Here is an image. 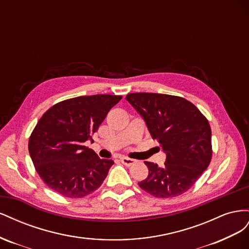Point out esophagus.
I'll use <instances>...</instances> for the list:
<instances>
[{
	"mask_svg": "<svg viewBox=\"0 0 249 249\" xmlns=\"http://www.w3.org/2000/svg\"><path fill=\"white\" fill-rule=\"evenodd\" d=\"M119 160L123 164H124L125 166H132V165L136 162V160L131 159V158H127V157H120Z\"/></svg>",
	"mask_w": 249,
	"mask_h": 249,
	"instance_id": "esophagus-1",
	"label": "esophagus"
}]
</instances>
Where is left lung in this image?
<instances>
[{"instance_id": "1", "label": "left lung", "mask_w": 249, "mask_h": 249, "mask_svg": "<svg viewBox=\"0 0 249 249\" xmlns=\"http://www.w3.org/2000/svg\"><path fill=\"white\" fill-rule=\"evenodd\" d=\"M160 143L166 160L162 167L145 161L148 176L140 188L155 197L183 194L202 175L212 158L211 127L194 105L175 95L137 92L125 96Z\"/></svg>"}]
</instances>
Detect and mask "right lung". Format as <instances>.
Masks as SVG:
<instances>
[{"mask_svg": "<svg viewBox=\"0 0 249 249\" xmlns=\"http://www.w3.org/2000/svg\"><path fill=\"white\" fill-rule=\"evenodd\" d=\"M120 95L78 96L54 105L37 123L29 139L36 171L52 190L79 198L99 189L114 161L101 159L84 145L92 141Z\"/></svg>", "mask_w": 249, "mask_h": 249, "instance_id": "add662e5", "label": "right lung"}]
</instances>
